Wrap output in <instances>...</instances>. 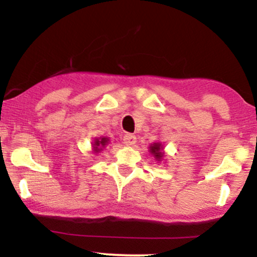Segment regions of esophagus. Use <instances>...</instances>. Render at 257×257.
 I'll return each instance as SVG.
<instances>
[{"label":"esophagus","mask_w":257,"mask_h":257,"mask_svg":"<svg viewBox=\"0 0 257 257\" xmlns=\"http://www.w3.org/2000/svg\"><path fill=\"white\" fill-rule=\"evenodd\" d=\"M123 143L126 144V146H134L135 143H136V137L134 136V135H125L123 136Z\"/></svg>","instance_id":"esophagus-1"}]
</instances>
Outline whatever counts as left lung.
<instances>
[{
  "label": "left lung",
  "instance_id": "obj_1",
  "mask_svg": "<svg viewBox=\"0 0 257 257\" xmlns=\"http://www.w3.org/2000/svg\"><path fill=\"white\" fill-rule=\"evenodd\" d=\"M149 152L152 153L153 157H154L158 161L163 160L164 153H163V146H161V143H153L152 146L149 147Z\"/></svg>",
  "mask_w": 257,
  "mask_h": 257
}]
</instances>
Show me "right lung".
I'll return each mask as SVG.
<instances>
[{"label":"right lung","mask_w":257,"mask_h":257,"mask_svg":"<svg viewBox=\"0 0 257 257\" xmlns=\"http://www.w3.org/2000/svg\"><path fill=\"white\" fill-rule=\"evenodd\" d=\"M108 142H109V138H106V137L96 138V140H94V142H93V151L96 153L100 152L103 148H104L106 144H108Z\"/></svg>","instance_id":"right-lung-1"}]
</instances>
